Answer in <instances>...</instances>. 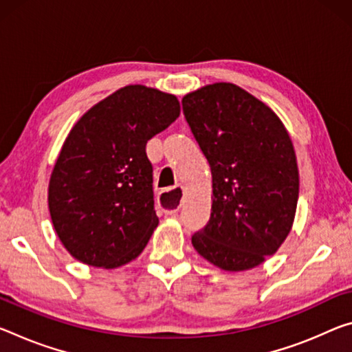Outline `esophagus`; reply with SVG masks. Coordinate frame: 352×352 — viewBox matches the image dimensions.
I'll return each mask as SVG.
<instances>
[{
    "label": "esophagus",
    "instance_id": "1",
    "mask_svg": "<svg viewBox=\"0 0 352 352\" xmlns=\"http://www.w3.org/2000/svg\"><path fill=\"white\" fill-rule=\"evenodd\" d=\"M170 192L173 194V197H174L177 202L175 203L174 206H170L167 207L164 204V200L168 197V192ZM185 196V189H183V186H175L174 189H172V191H164V192H161V204H163V213L166 214V216H172V214H175L178 210H180V206H182V197Z\"/></svg>",
    "mask_w": 352,
    "mask_h": 352
}]
</instances>
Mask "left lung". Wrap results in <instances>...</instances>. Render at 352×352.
<instances>
[{"label":"left lung","mask_w":352,"mask_h":352,"mask_svg":"<svg viewBox=\"0 0 352 352\" xmlns=\"http://www.w3.org/2000/svg\"><path fill=\"white\" fill-rule=\"evenodd\" d=\"M182 104L213 177L210 221L192 246L224 271L252 270L292 230L299 197L292 139L270 106L232 82L200 87Z\"/></svg>","instance_id":"obj_1"}]
</instances>
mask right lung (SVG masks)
Segmentation results:
<instances>
[{"instance_id": "right-lung-1", "label": "right lung", "mask_w": 352, "mask_h": 352, "mask_svg": "<svg viewBox=\"0 0 352 352\" xmlns=\"http://www.w3.org/2000/svg\"><path fill=\"white\" fill-rule=\"evenodd\" d=\"M178 116L175 96L131 85L94 104L72 128L50 177L48 208L74 258L113 270L147 246L160 221L146 146Z\"/></svg>"}]
</instances>
